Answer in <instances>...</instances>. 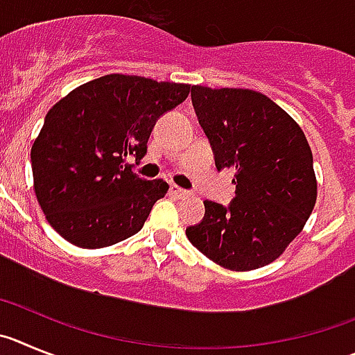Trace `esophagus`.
<instances>
[{
    "instance_id": "1",
    "label": "esophagus",
    "mask_w": 355,
    "mask_h": 355,
    "mask_svg": "<svg viewBox=\"0 0 355 355\" xmlns=\"http://www.w3.org/2000/svg\"><path fill=\"white\" fill-rule=\"evenodd\" d=\"M170 193L173 194V196H177V198H187V196H189V191L182 189V187H178V185H175V184L170 187Z\"/></svg>"
}]
</instances>
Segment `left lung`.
<instances>
[{
    "label": "left lung",
    "mask_w": 355,
    "mask_h": 355,
    "mask_svg": "<svg viewBox=\"0 0 355 355\" xmlns=\"http://www.w3.org/2000/svg\"><path fill=\"white\" fill-rule=\"evenodd\" d=\"M191 97L217 171L233 168L237 189L228 207L203 201V221L185 235L225 269L244 272L272 263L302 232L317 201L308 139L260 92L196 85Z\"/></svg>",
    "instance_id": "obj_1"
}]
</instances>
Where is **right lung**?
<instances>
[{"mask_svg":"<svg viewBox=\"0 0 355 355\" xmlns=\"http://www.w3.org/2000/svg\"><path fill=\"white\" fill-rule=\"evenodd\" d=\"M189 90L184 83L107 74L51 107L31 146L33 189L47 223L67 242L101 249L143 228L170 185L143 180L125 159L146 154L157 118Z\"/></svg>","mask_w":355,"mask_h":355,"instance_id":"obj_1","label":"right lung"}]
</instances>
